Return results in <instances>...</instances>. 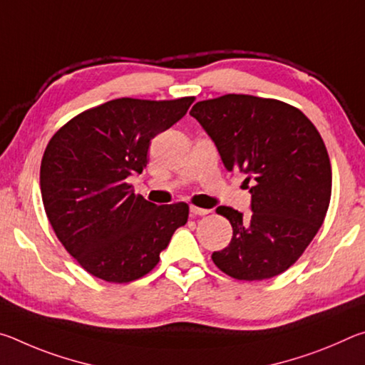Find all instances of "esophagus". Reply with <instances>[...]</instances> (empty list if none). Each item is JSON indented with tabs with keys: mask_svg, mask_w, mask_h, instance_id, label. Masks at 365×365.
<instances>
[{
	"mask_svg": "<svg viewBox=\"0 0 365 365\" xmlns=\"http://www.w3.org/2000/svg\"><path fill=\"white\" fill-rule=\"evenodd\" d=\"M190 212L193 214V215H206V214H209L211 211H209V209H202V207L191 206V207H190Z\"/></svg>",
	"mask_w": 365,
	"mask_h": 365,
	"instance_id": "obj_1",
	"label": "esophagus"
}]
</instances>
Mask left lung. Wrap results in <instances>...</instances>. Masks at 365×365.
I'll list each match as a JSON object with an SVG mask.
<instances>
[{
	"instance_id": "obj_1",
	"label": "left lung",
	"mask_w": 365,
	"mask_h": 365,
	"mask_svg": "<svg viewBox=\"0 0 365 365\" xmlns=\"http://www.w3.org/2000/svg\"><path fill=\"white\" fill-rule=\"evenodd\" d=\"M190 115L217 146L227 170L251 183V215L215 211L230 220L232 242L212 261L237 280H265L292 267L324 224L331 165L324 140L289 104L251 95L197 101Z\"/></svg>"
}]
</instances>
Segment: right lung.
<instances>
[{
    "instance_id": "1",
    "label": "right lung",
    "mask_w": 365,
    "mask_h": 365,
    "mask_svg": "<svg viewBox=\"0 0 365 365\" xmlns=\"http://www.w3.org/2000/svg\"><path fill=\"white\" fill-rule=\"evenodd\" d=\"M193 96L169 101L119 98L83 110L53 135L43 154L40 188L54 233L98 279L128 283L151 272L188 205L156 206L135 195L158 133L187 114Z\"/></svg>"
}]
</instances>
